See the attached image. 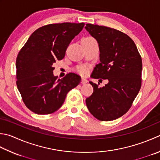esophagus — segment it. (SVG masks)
<instances>
[{
	"label": "esophagus",
	"instance_id": "34e87169",
	"mask_svg": "<svg viewBox=\"0 0 160 160\" xmlns=\"http://www.w3.org/2000/svg\"><path fill=\"white\" fill-rule=\"evenodd\" d=\"M87 82H88V81H87V80L85 78H82V80H81V83H82V84H85Z\"/></svg>",
	"mask_w": 160,
	"mask_h": 160
}]
</instances>
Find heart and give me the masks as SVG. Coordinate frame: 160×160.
I'll return each mask as SVG.
<instances>
[{"mask_svg":"<svg viewBox=\"0 0 160 160\" xmlns=\"http://www.w3.org/2000/svg\"><path fill=\"white\" fill-rule=\"evenodd\" d=\"M92 38V37H86V38H84L83 39H91ZM77 71L81 75H84L87 73V68L85 67V66H79V67H77Z\"/></svg>","mask_w":160,"mask_h":160,"instance_id":"obj_1","label":"heart"}]
</instances>
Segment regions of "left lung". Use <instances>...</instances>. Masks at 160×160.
Instances as JSON below:
<instances>
[{"label": "left lung", "instance_id": "obj_1", "mask_svg": "<svg viewBox=\"0 0 160 160\" xmlns=\"http://www.w3.org/2000/svg\"><path fill=\"white\" fill-rule=\"evenodd\" d=\"M85 28L97 40L100 50L101 62L96 65L91 77L108 80L102 87L89 82L93 92L86 98V105L97 119L115 120L129 110L142 87V58L126 34L91 23L86 24Z\"/></svg>", "mask_w": 160, "mask_h": 160}]
</instances>
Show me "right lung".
Masks as SVG:
<instances>
[{
  "mask_svg": "<svg viewBox=\"0 0 160 160\" xmlns=\"http://www.w3.org/2000/svg\"><path fill=\"white\" fill-rule=\"evenodd\" d=\"M84 23H52L31 34L17 55V85L26 107L37 114H52L61 108L70 90L81 78L67 73L62 79L53 76V63L61 60L71 40Z\"/></svg>",
  "mask_w": 160,
  "mask_h": 160,
  "instance_id": "obj_1",
  "label": "right lung"
}]
</instances>
